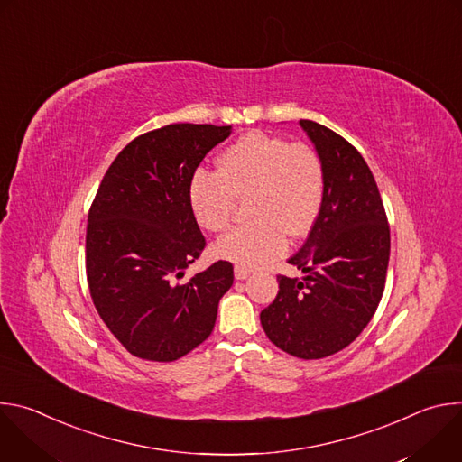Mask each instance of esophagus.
I'll use <instances>...</instances> for the list:
<instances>
[{
	"instance_id": "1",
	"label": "esophagus",
	"mask_w": 462,
	"mask_h": 462,
	"mask_svg": "<svg viewBox=\"0 0 462 462\" xmlns=\"http://www.w3.org/2000/svg\"><path fill=\"white\" fill-rule=\"evenodd\" d=\"M234 276H236V280H246V278L250 276V271L237 265V267L234 269Z\"/></svg>"
}]
</instances>
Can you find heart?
Here are the masks:
<instances>
[{
    "instance_id": "1",
    "label": "heart",
    "mask_w": 462,
    "mask_h": 462,
    "mask_svg": "<svg viewBox=\"0 0 462 462\" xmlns=\"http://www.w3.org/2000/svg\"><path fill=\"white\" fill-rule=\"evenodd\" d=\"M250 223L234 226L214 246L216 255L255 269L287 248V236L303 237L325 199V166L318 152L252 131L219 157V171H195L188 184L191 212L203 228L228 226L237 197L250 195Z\"/></svg>"
}]
</instances>
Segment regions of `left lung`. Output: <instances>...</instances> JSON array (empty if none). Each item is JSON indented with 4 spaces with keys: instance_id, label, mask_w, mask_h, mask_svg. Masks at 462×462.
Masks as SVG:
<instances>
[{
    "instance_id": "obj_1",
    "label": "left lung",
    "mask_w": 462,
    "mask_h": 462,
    "mask_svg": "<svg viewBox=\"0 0 462 462\" xmlns=\"http://www.w3.org/2000/svg\"><path fill=\"white\" fill-rule=\"evenodd\" d=\"M325 166V199L305 245L289 259L303 278L278 276L259 318L282 351L318 360L347 347L371 321L385 285L389 225L374 177L344 137L300 120Z\"/></svg>"
}]
</instances>
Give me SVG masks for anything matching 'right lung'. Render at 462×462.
I'll return each instance as SVG.
<instances>
[{
  "label": "right lung",
  "instance_id": "add662e5",
  "mask_svg": "<svg viewBox=\"0 0 462 462\" xmlns=\"http://www.w3.org/2000/svg\"><path fill=\"white\" fill-rule=\"evenodd\" d=\"M232 125L170 124L131 141L111 162L88 216L86 271L93 303L134 356L173 362L214 331L234 267L217 261L184 283L205 237L188 184Z\"/></svg>",
  "mask_w": 462,
  "mask_h": 462
}]
</instances>
